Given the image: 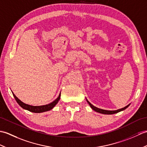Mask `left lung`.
Instances as JSON below:
<instances>
[{"instance_id": "8db88e82", "label": "left lung", "mask_w": 147, "mask_h": 147, "mask_svg": "<svg viewBox=\"0 0 147 147\" xmlns=\"http://www.w3.org/2000/svg\"><path fill=\"white\" fill-rule=\"evenodd\" d=\"M86 101H87V102H88V104L90 105V107H91L93 111L97 112H98V113L104 114H116V113H117V112H121L122 111L125 110V109L127 107H128L129 105H130V104H129L127 105V106H126V107H124V108L118 109V110H115V111H107V110H104V109H99V108H97V107H95V106L91 104V103H90V102L87 99H86Z\"/></svg>"}]
</instances>
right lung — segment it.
Instances as JSON below:
<instances>
[{
    "label": "right lung",
    "instance_id": "1",
    "mask_svg": "<svg viewBox=\"0 0 147 147\" xmlns=\"http://www.w3.org/2000/svg\"><path fill=\"white\" fill-rule=\"evenodd\" d=\"M12 95H13L15 100H16L17 103L21 106L22 108L25 109V110L29 111L30 112H35V113H41V112L49 111L50 110H51V109L54 108L55 107V105L57 104L59 100H60V98H61V93H59L58 97L56 98L55 100H54L51 103H50V104H49L44 105H40V106H33V105H30L28 104H24V102L21 101L19 99L17 96L14 94L13 92H12Z\"/></svg>",
    "mask_w": 147,
    "mask_h": 147
}]
</instances>
